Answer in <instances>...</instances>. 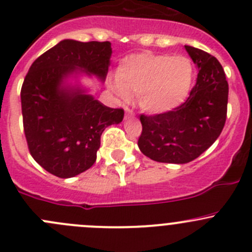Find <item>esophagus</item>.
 I'll return each instance as SVG.
<instances>
[{
  "label": "esophagus",
  "mask_w": 252,
  "mask_h": 252,
  "mask_svg": "<svg viewBox=\"0 0 252 252\" xmlns=\"http://www.w3.org/2000/svg\"><path fill=\"white\" fill-rule=\"evenodd\" d=\"M135 116V113H134V111L131 108H129V107H126V117H134Z\"/></svg>",
  "instance_id": "esophagus-1"
}]
</instances>
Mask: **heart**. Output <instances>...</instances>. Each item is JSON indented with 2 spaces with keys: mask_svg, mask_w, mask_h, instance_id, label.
Listing matches in <instances>:
<instances>
[{
  "mask_svg": "<svg viewBox=\"0 0 252 252\" xmlns=\"http://www.w3.org/2000/svg\"><path fill=\"white\" fill-rule=\"evenodd\" d=\"M194 69L186 55L141 53L124 59L118 69L122 96H139V104L150 113L170 111L187 98Z\"/></svg>",
  "mask_w": 252,
  "mask_h": 252,
  "instance_id": "heart-1",
  "label": "heart"
}]
</instances>
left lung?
Here are the masks:
<instances>
[{
	"instance_id": "8db88e82",
	"label": "left lung",
	"mask_w": 252,
	"mask_h": 252,
	"mask_svg": "<svg viewBox=\"0 0 252 252\" xmlns=\"http://www.w3.org/2000/svg\"><path fill=\"white\" fill-rule=\"evenodd\" d=\"M185 48L198 66L188 98L171 111L140 114L139 149L158 162L186 163L197 158L218 139L226 121L229 85L223 66L201 49Z\"/></svg>"
}]
</instances>
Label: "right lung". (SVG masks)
Instances as JSON below:
<instances>
[{"label": "right lung", "mask_w": 252, "mask_h": 252, "mask_svg": "<svg viewBox=\"0 0 252 252\" xmlns=\"http://www.w3.org/2000/svg\"><path fill=\"white\" fill-rule=\"evenodd\" d=\"M109 41H60L35 59L21 90L23 129L29 153L51 175L69 178L96 161L101 135L123 121V108H111L80 90L61 87L63 79L81 69L104 80Z\"/></svg>", "instance_id": "add662e5"}]
</instances>
